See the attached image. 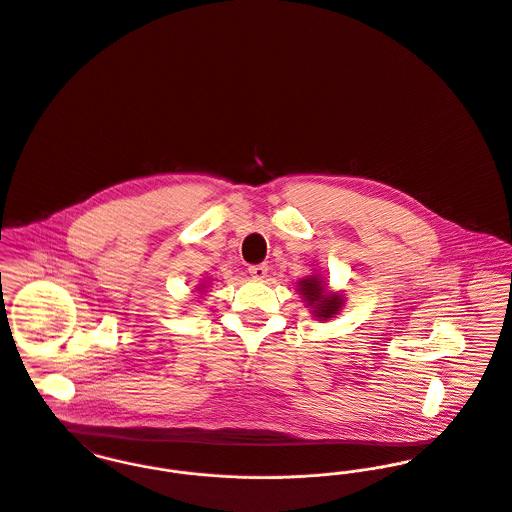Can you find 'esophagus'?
Segmentation results:
<instances>
[{
    "instance_id": "esophagus-1",
    "label": "esophagus",
    "mask_w": 512,
    "mask_h": 512,
    "mask_svg": "<svg viewBox=\"0 0 512 512\" xmlns=\"http://www.w3.org/2000/svg\"><path fill=\"white\" fill-rule=\"evenodd\" d=\"M247 271H249V275H251L253 279H265L269 267H267L265 263H259V265H249Z\"/></svg>"
}]
</instances>
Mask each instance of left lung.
<instances>
[{
  "mask_svg": "<svg viewBox=\"0 0 512 512\" xmlns=\"http://www.w3.org/2000/svg\"><path fill=\"white\" fill-rule=\"evenodd\" d=\"M300 292L304 294L308 306H314V314L318 318H332L341 306V296L338 294H330L326 292V288L322 286V281L318 277H310L300 281Z\"/></svg>",
  "mask_w": 512,
  "mask_h": 512,
  "instance_id": "1",
  "label": "left lung"
}]
</instances>
